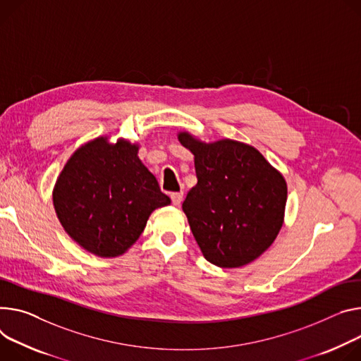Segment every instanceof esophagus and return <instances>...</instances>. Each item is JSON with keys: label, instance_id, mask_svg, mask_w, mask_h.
<instances>
[{"label": "esophagus", "instance_id": "34e87169", "mask_svg": "<svg viewBox=\"0 0 361 361\" xmlns=\"http://www.w3.org/2000/svg\"><path fill=\"white\" fill-rule=\"evenodd\" d=\"M183 195H184L183 191H178V192H173V194H171V200H173V204H174V206H180V204H181Z\"/></svg>", "mask_w": 361, "mask_h": 361}]
</instances>
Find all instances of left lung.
Segmentation results:
<instances>
[{
  "label": "left lung",
  "instance_id": "1",
  "mask_svg": "<svg viewBox=\"0 0 361 361\" xmlns=\"http://www.w3.org/2000/svg\"><path fill=\"white\" fill-rule=\"evenodd\" d=\"M194 155L195 184L183 203L203 256L219 268L245 267L275 242L285 220L286 181L255 147L177 134Z\"/></svg>",
  "mask_w": 361,
  "mask_h": 361
}]
</instances>
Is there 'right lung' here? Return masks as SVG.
Returning a JSON list of instances; mask_svg holds the SVG:
<instances>
[{
    "label": "right lung",
    "instance_id": "obj_1",
    "mask_svg": "<svg viewBox=\"0 0 361 361\" xmlns=\"http://www.w3.org/2000/svg\"><path fill=\"white\" fill-rule=\"evenodd\" d=\"M141 145L108 135L80 145L53 187V206L73 242L99 257L128 252L151 213L171 204L138 157Z\"/></svg>",
    "mask_w": 361,
    "mask_h": 361
}]
</instances>
